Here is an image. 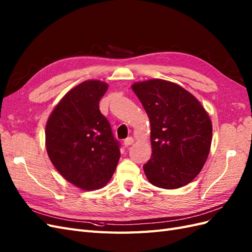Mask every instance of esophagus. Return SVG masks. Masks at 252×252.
Here are the masks:
<instances>
[{
    "mask_svg": "<svg viewBox=\"0 0 252 252\" xmlns=\"http://www.w3.org/2000/svg\"><path fill=\"white\" fill-rule=\"evenodd\" d=\"M133 142H134V141H133V139L131 138V136H129V138L125 139V141H124V146H125V147L130 146V145H132Z\"/></svg>",
    "mask_w": 252,
    "mask_h": 252,
    "instance_id": "1",
    "label": "esophagus"
}]
</instances>
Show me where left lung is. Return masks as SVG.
Masks as SVG:
<instances>
[{"label": "left lung", "instance_id": "8db88e82", "mask_svg": "<svg viewBox=\"0 0 252 252\" xmlns=\"http://www.w3.org/2000/svg\"><path fill=\"white\" fill-rule=\"evenodd\" d=\"M132 89L151 126L152 154L143 166L152 185L175 189L202 170L209 155L212 125L201 103L177 84L155 79Z\"/></svg>", "mask_w": 252, "mask_h": 252}]
</instances>
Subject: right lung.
<instances>
[{
  "label": "right lung",
  "instance_id": "1",
  "mask_svg": "<svg viewBox=\"0 0 252 252\" xmlns=\"http://www.w3.org/2000/svg\"><path fill=\"white\" fill-rule=\"evenodd\" d=\"M107 84L90 80L72 88L53 109L46 125V149L56 169L84 190L105 186L120 159L114 138L98 102Z\"/></svg>",
  "mask_w": 252,
  "mask_h": 252
}]
</instances>
